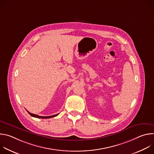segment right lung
<instances>
[{
	"label": "right lung",
	"mask_w": 154,
	"mask_h": 154,
	"mask_svg": "<svg viewBox=\"0 0 154 154\" xmlns=\"http://www.w3.org/2000/svg\"><path fill=\"white\" fill-rule=\"evenodd\" d=\"M27 112L29 113V114L30 115H31L33 117H35V118H41V119H48V118H53V117H55L57 116L58 115V114H57V115H52V116H39V115H35V114H33V113H31L30 112H29L27 111Z\"/></svg>",
	"instance_id": "obj_1"
}]
</instances>
